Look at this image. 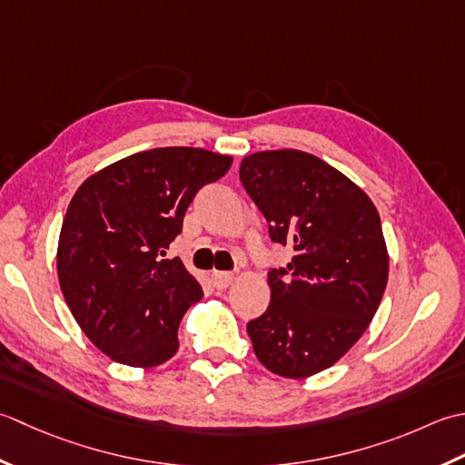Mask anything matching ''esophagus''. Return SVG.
Here are the masks:
<instances>
[{
  "instance_id": "esophagus-1",
  "label": "esophagus",
  "mask_w": 465,
  "mask_h": 465,
  "mask_svg": "<svg viewBox=\"0 0 465 465\" xmlns=\"http://www.w3.org/2000/svg\"><path fill=\"white\" fill-rule=\"evenodd\" d=\"M232 281H234V274H231V272H223V271L213 272V282L216 289H226Z\"/></svg>"
}]
</instances>
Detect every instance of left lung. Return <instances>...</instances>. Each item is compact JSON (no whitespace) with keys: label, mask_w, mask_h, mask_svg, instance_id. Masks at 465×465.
Masks as SVG:
<instances>
[{"label":"left lung","mask_w":465,"mask_h":465,"mask_svg":"<svg viewBox=\"0 0 465 465\" xmlns=\"http://www.w3.org/2000/svg\"><path fill=\"white\" fill-rule=\"evenodd\" d=\"M241 180L271 239L295 249L269 272L267 311L246 325L254 355L287 379L325 371L365 333L387 287L377 208L337 168L292 148L244 156Z\"/></svg>","instance_id":"8db88e82"}]
</instances>
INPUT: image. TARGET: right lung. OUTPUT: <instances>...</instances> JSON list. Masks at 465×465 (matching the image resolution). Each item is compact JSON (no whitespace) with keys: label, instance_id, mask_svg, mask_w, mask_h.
Instances as JSON below:
<instances>
[{"label":"right lung","instance_id":"right-lung-1","mask_svg":"<svg viewBox=\"0 0 465 465\" xmlns=\"http://www.w3.org/2000/svg\"><path fill=\"white\" fill-rule=\"evenodd\" d=\"M231 156L153 148L80 184L58 241V279L75 323L112 361L156 367L178 351V325L203 287L166 249L198 188L229 173Z\"/></svg>","mask_w":465,"mask_h":465}]
</instances>
